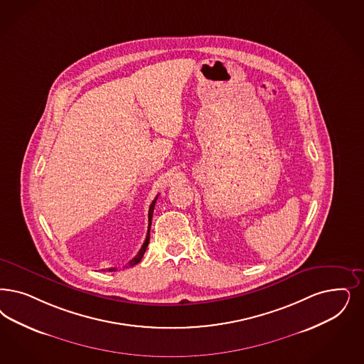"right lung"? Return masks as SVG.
<instances>
[{"label": "right lung", "instance_id": "add662e5", "mask_svg": "<svg viewBox=\"0 0 364 364\" xmlns=\"http://www.w3.org/2000/svg\"><path fill=\"white\" fill-rule=\"evenodd\" d=\"M156 200H157V196H156V199L151 201V207H149V225H148V234H146V238H145V242H144V245L141 246V249L138 251L137 255L129 262V264L126 266V267H130V266H134V264H137L141 259H142V257H144V254H145V251H146V247H148V245H149V238H151V216H153V210H154V204H156ZM117 269L115 267H110L109 269V272H115Z\"/></svg>", "mask_w": 364, "mask_h": 364}]
</instances>
